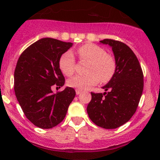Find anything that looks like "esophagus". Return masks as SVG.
Masks as SVG:
<instances>
[{"instance_id":"esophagus-1","label":"esophagus","mask_w":160,"mask_h":160,"mask_svg":"<svg viewBox=\"0 0 160 160\" xmlns=\"http://www.w3.org/2000/svg\"><path fill=\"white\" fill-rule=\"evenodd\" d=\"M80 93H81V90H80V89H76V94L77 95H80Z\"/></svg>"}]
</instances>
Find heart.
Wrapping results in <instances>:
<instances>
[{
    "label": "heart",
    "instance_id": "heart-1",
    "mask_svg": "<svg viewBox=\"0 0 160 160\" xmlns=\"http://www.w3.org/2000/svg\"><path fill=\"white\" fill-rule=\"evenodd\" d=\"M78 53L80 59L91 62L86 75H77L69 79L68 84L71 87L78 89H86L100 81L108 82L113 78L116 71V62L113 56L107 54L106 51L98 45L86 43L79 47ZM62 72L66 76L74 74L76 69V61L71 51H66L58 61Z\"/></svg>",
    "mask_w": 160,
    "mask_h": 160
}]
</instances>
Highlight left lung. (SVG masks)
I'll use <instances>...</instances> for the list:
<instances>
[{
    "mask_svg": "<svg viewBox=\"0 0 160 160\" xmlns=\"http://www.w3.org/2000/svg\"><path fill=\"white\" fill-rule=\"evenodd\" d=\"M100 42L112 47L116 71L102 87L107 92H91L87 113L98 126L116 128L127 122L136 111L144 89V74L138 59L127 45L112 39Z\"/></svg>",
    "mask_w": 160,
    "mask_h": 160,
    "instance_id": "8db88e82",
    "label": "left lung"
}]
</instances>
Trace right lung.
I'll return each instance as SVG.
<instances>
[{"label":"right lung","mask_w":160,"mask_h":160,"mask_svg":"<svg viewBox=\"0 0 160 160\" xmlns=\"http://www.w3.org/2000/svg\"><path fill=\"white\" fill-rule=\"evenodd\" d=\"M53 38H42L20 55L14 71V90L28 120L40 128H51L65 119L75 90L66 87L53 93L51 87H61L65 78L58 66L60 57L71 47Z\"/></svg>","instance_id":"1"}]
</instances>
